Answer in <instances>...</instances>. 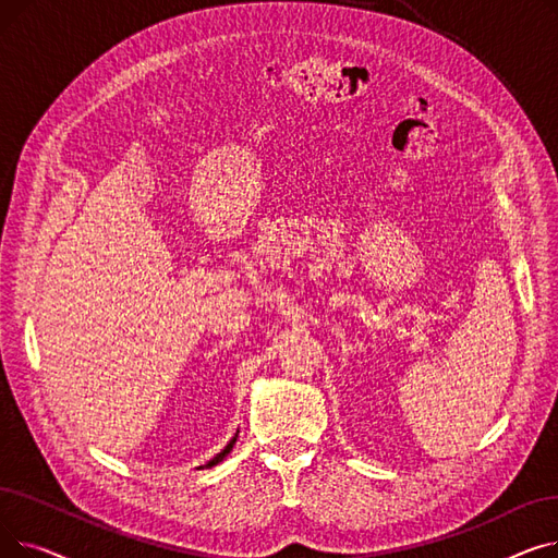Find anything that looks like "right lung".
Listing matches in <instances>:
<instances>
[{
	"instance_id": "obj_1",
	"label": "right lung",
	"mask_w": 558,
	"mask_h": 558,
	"mask_svg": "<svg viewBox=\"0 0 558 558\" xmlns=\"http://www.w3.org/2000/svg\"><path fill=\"white\" fill-rule=\"evenodd\" d=\"M234 441H238V436H232V441H230V444H228V446H226V448H223V450H221V452H219V454H217V457H215L213 461H208V463H205V468H213V465H217L219 461H223V457H226V454H228V452L232 450Z\"/></svg>"
}]
</instances>
